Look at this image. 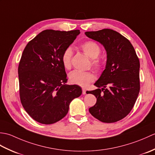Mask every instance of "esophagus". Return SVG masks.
I'll list each match as a JSON object with an SVG mask.
<instances>
[{
	"label": "esophagus",
	"mask_w": 155,
	"mask_h": 155,
	"mask_svg": "<svg viewBox=\"0 0 155 155\" xmlns=\"http://www.w3.org/2000/svg\"><path fill=\"white\" fill-rule=\"evenodd\" d=\"M82 91H83V94H86V89H85V88H82Z\"/></svg>",
	"instance_id": "esophagus-1"
}]
</instances>
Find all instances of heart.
<instances>
[{
  "mask_svg": "<svg viewBox=\"0 0 155 155\" xmlns=\"http://www.w3.org/2000/svg\"><path fill=\"white\" fill-rule=\"evenodd\" d=\"M81 48L84 54L91 58V64L95 68L99 69L103 62L98 55L101 53V48L94 41H87L81 45ZM72 57V50L71 47H68L62 52L61 61L63 67L69 69L71 67V59ZM69 79L71 83L78 86L85 87L88 86L94 79V75L91 72H83L80 71H74L69 74Z\"/></svg>",
  "mask_w": 155,
  "mask_h": 155,
  "instance_id": "heart-1",
  "label": "heart"
}]
</instances>
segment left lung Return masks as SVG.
I'll use <instances>...</instances> for the list:
<instances>
[{"mask_svg": "<svg viewBox=\"0 0 155 155\" xmlns=\"http://www.w3.org/2000/svg\"><path fill=\"white\" fill-rule=\"evenodd\" d=\"M85 35L103 45L107 58L105 69L94 84L98 88L87 92L97 98L89 112L103 123H115L130 113L137 99L139 59L130 41L117 31L105 28Z\"/></svg>", "mask_w": 155, "mask_h": 155, "instance_id": "left-lung-1", "label": "left lung"}]
</instances>
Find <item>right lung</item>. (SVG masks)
<instances>
[{
  "instance_id": "1",
  "label": "right lung",
  "mask_w": 155,
  "mask_h": 155,
  "mask_svg": "<svg viewBox=\"0 0 155 155\" xmlns=\"http://www.w3.org/2000/svg\"><path fill=\"white\" fill-rule=\"evenodd\" d=\"M79 34V30H45L23 51L18 68L20 98L26 112L41 124L61 120L71 101L82 94L78 85L66 84L61 61L62 52Z\"/></svg>"
}]
</instances>
